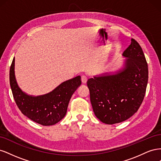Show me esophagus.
Wrapping results in <instances>:
<instances>
[{"label":"esophagus","instance_id":"esophagus-1","mask_svg":"<svg viewBox=\"0 0 161 161\" xmlns=\"http://www.w3.org/2000/svg\"><path fill=\"white\" fill-rule=\"evenodd\" d=\"M81 81H82V83H86V81H87V78H86V76H85V75H82V76H81Z\"/></svg>","mask_w":161,"mask_h":161}]
</instances>
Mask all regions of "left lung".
Here are the masks:
<instances>
[{
	"mask_svg": "<svg viewBox=\"0 0 161 161\" xmlns=\"http://www.w3.org/2000/svg\"><path fill=\"white\" fill-rule=\"evenodd\" d=\"M123 66L115 72L94 76L87 81L95 116L106 124L122 122L142 104L148 70L142 47L134 39L122 53Z\"/></svg>",
	"mask_w": 161,
	"mask_h": 161,
	"instance_id": "1",
	"label": "left lung"
}]
</instances>
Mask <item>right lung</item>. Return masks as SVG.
I'll return each instance as SVG.
<instances>
[{
	"instance_id": "right-lung-1",
	"label": "right lung",
	"mask_w": 161,
	"mask_h": 161,
	"mask_svg": "<svg viewBox=\"0 0 161 161\" xmlns=\"http://www.w3.org/2000/svg\"><path fill=\"white\" fill-rule=\"evenodd\" d=\"M81 77L76 76L62 82L48 93L33 96L19 86L14 75V58L10 68V85L14 99L22 114L42 125H52L64 118L72 94L81 85Z\"/></svg>"
}]
</instances>
